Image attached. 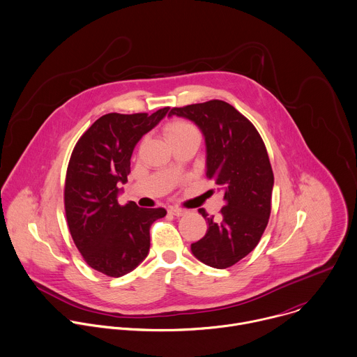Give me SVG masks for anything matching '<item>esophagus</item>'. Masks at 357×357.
I'll return each instance as SVG.
<instances>
[{"label":"esophagus","mask_w":357,"mask_h":357,"mask_svg":"<svg viewBox=\"0 0 357 357\" xmlns=\"http://www.w3.org/2000/svg\"><path fill=\"white\" fill-rule=\"evenodd\" d=\"M168 211H169L171 214L176 215V217H182V215H185V214L188 213L185 208H178V207H169Z\"/></svg>","instance_id":"1"}]
</instances>
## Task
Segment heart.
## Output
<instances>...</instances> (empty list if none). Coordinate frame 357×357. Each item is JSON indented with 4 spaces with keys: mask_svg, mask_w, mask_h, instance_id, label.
<instances>
[{
    "mask_svg": "<svg viewBox=\"0 0 357 357\" xmlns=\"http://www.w3.org/2000/svg\"><path fill=\"white\" fill-rule=\"evenodd\" d=\"M164 137L169 146H174L175 143L188 139L200 140V132L193 123L185 119H174L165 125Z\"/></svg>",
    "mask_w": 357,
    "mask_h": 357,
    "instance_id": "b5f03b06",
    "label": "heart"
}]
</instances>
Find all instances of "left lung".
Here are the masks:
<instances>
[{
    "label": "left lung",
    "mask_w": 357,
    "mask_h": 357,
    "mask_svg": "<svg viewBox=\"0 0 357 357\" xmlns=\"http://www.w3.org/2000/svg\"><path fill=\"white\" fill-rule=\"evenodd\" d=\"M168 115L188 118L202 129L206 176L224 190L218 217L199 210L208 229L192 243V253L210 267H232L257 246L271 214L274 174L266 144L255 125L222 100L174 107Z\"/></svg>",
    "instance_id": "8db88e82"
}]
</instances>
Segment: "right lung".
<instances>
[{
	"mask_svg": "<svg viewBox=\"0 0 357 357\" xmlns=\"http://www.w3.org/2000/svg\"><path fill=\"white\" fill-rule=\"evenodd\" d=\"M169 111L105 114L77 140L69 158L63 206L70 236L83 260L107 277H122L149 255L150 227L167 210L118 203L136 143Z\"/></svg>",
	"mask_w": 357,
	"mask_h": 357,
	"instance_id": "add662e5",
	"label": "right lung"
}]
</instances>
